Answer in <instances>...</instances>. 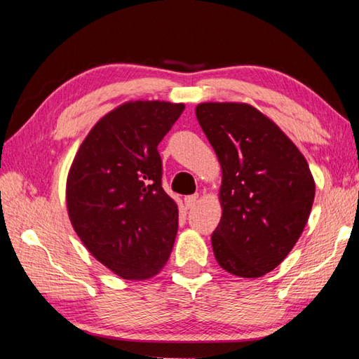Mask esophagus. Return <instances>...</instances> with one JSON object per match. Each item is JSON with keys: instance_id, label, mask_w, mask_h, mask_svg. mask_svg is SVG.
I'll return each instance as SVG.
<instances>
[{"instance_id": "obj_1", "label": "esophagus", "mask_w": 359, "mask_h": 359, "mask_svg": "<svg viewBox=\"0 0 359 359\" xmlns=\"http://www.w3.org/2000/svg\"><path fill=\"white\" fill-rule=\"evenodd\" d=\"M198 199H199V196L198 194H190V196H185V205L188 209H191V208H194V205H196V203H198Z\"/></svg>"}]
</instances>
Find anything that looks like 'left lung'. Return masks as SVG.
I'll return each mask as SVG.
<instances>
[{
    "mask_svg": "<svg viewBox=\"0 0 359 359\" xmlns=\"http://www.w3.org/2000/svg\"><path fill=\"white\" fill-rule=\"evenodd\" d=\"M199 125L222 166L217 263L258 278L282 263L311 215L315 180L293 141L247 102H201Z\"/></svg>",
    "mask_w": 359,
    "mask_h": 359,
    "instance_id": "obj_1",
    "label": "left lung"
}]
</instances>
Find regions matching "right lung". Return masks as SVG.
Returning <instances> with one entry per match:
<instances>
[{"instance_id": "1", "label": "right lung", "mask_w": 359, "mask_h": 359, "mask_svg": "<svg viewBox=\"0 0 359 359\" xmlns=\"http://www.w3.org/2000/svg\"><path fill=\"white\" fill-rule=\"evenodd\" d=\"M185 104L128 101L96 121L66 179L72 228L93 257L125 280H147L172 252L179 209L161 187L158 144Z\"/></svg>"}]
</instances>
